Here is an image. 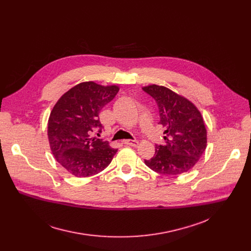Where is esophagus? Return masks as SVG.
<instances>
[{
    "instance_id": "obj_1",
    "label": "esophagus",
    "mask_w": 251,
    "mask_h": 251,
    "mask_svg": "<svg viewBox=\"0 0 251 251\" xmlns=\"http://www.w3.org/2000/svg\"><path fill=\"white\" fill-rule=\"evenodd\" d=\"M123 143L125 145H129L132 147H137L138 146V141L137 140H124Z\"/></svg>"
}]
</instances>
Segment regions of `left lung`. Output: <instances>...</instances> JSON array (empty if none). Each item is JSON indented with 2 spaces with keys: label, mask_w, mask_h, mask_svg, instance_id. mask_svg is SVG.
Segmentation results:
<instances>
[{
  "label": "left lung",
  "mask_w": 251,
  "mask_h": 251,
  "mask_svg": "<svg viewBox=\"0 0 251 251\" xmlns=\"http://www.w3.org/2000/svg\"><path fill=\"white\" fill-rule=\"evenodd\" d=\"M156 101L165 128L164 145H156L155 155L145 164L153 171L177 176L191 170L206 147V129L201 112L187 98L156 84L143 87Z\"/></svg>",
  "instance_id": "obj_1"
}]
</instances>
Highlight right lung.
Segmentation results:
<instances>
[{
    "label": "right lung",
    "instance_id": "obj_1",
    "mask_svg": "<svg viewBox=\"0 0 251 251\" xmlns=\"http://www.w3.org/2000/svg\"><path fill=\"white\" fill-rule=\"evenodd\" d=\"M116 85L82 82L65 92L50 112L48 124L50 146L55 160L71 175L86 177L108 166L117 149L108 141L93 137L101 133L99 113L118 93Z\"/></svg>",
    "mask_w": 251,
    "mask_h": 251
}]
</instances>
